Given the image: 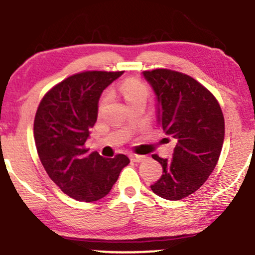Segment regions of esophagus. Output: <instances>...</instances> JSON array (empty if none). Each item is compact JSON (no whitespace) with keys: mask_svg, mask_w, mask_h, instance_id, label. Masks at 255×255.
I'll return each instance as SVG.
<instances>
[{"mask_svg":"<svg viewBox=\"0 0 255 255\" xmlns=\"http://www.w3.org/2000/svg\"><path fill=\"white\" fill-rule=\"evenodd\" d=\"M129 158H130L131 162H134V163H141L146 159L145 156H139V154H130Z\"/></svg>","mask_w":255,"mask_h":255,"instance_id":"obj_1","label":"esophagus"}]
</instances>
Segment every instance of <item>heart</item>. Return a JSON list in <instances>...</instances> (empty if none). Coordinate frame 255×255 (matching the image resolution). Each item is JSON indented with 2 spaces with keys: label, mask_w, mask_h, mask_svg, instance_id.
<instances>
[{
  "label": "heart",
  "mask_w": 255,
  "mask_h": 255,
  "mask_svg": "<svg viewBox=\"0 0 255 255\" xmlns=\"http://www.w3.org/2000/svg\"><path fill=\"white\" fill-rule=\"evenodd\" d=\"M120 90H121L127 103L133 101V99L147 97V89H146V86L141 81L136 80V79H128V80H126L121 85V89Z\"/></svg>",
  "instance_id": "heart-1"
}]
</instances>
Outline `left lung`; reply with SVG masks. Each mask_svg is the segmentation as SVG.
<instances>
[{
    "label": "left lung",
    "instance_id": "8db88e82",
    "mask_svg": "<svg viewBox=\"0 0 255 255\" xmlns=\"http://www.w3.org/2000/svg\"><path fill=\"white\" fill-rule=\"evenodd\" d=\"M156 96L157 122L175 142L171 159L153 154L163 175L151 189L166 200L198 191L217 165L224 118L217 99L197 80L169 69L142 72Z\"/></svg>",
    "mask_w": 255,
    "mask_h": 255
}]
</instances>
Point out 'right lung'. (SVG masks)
Returning a JSON list of instances; mask_svg holds the SVG:
<instances>
[{"label":"right lung","instance_id":"obj_1","mask_svg":"<svg viewBox=\"0 0 255 255\" xmlns=\"http://www.w3.org/2000/svg\"><path fill=\"white\" fill-rule=\"evenodd\" d=\"M124 72L72 75L44 96L34 118V142L49 177L68 197L91 203L109 194L129 158H104L85 148L103 91Z\"/></svg>","mask_w":255,"mask_h":255}]
</instances>
